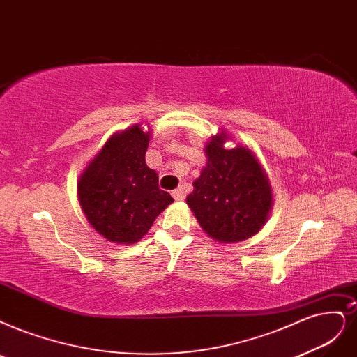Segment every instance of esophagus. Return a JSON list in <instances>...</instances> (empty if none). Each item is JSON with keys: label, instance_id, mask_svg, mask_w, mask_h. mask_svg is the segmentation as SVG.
<instances>
[{"label": "esophagus", "instance_id": "1", "mask_svg": "<svg viewBox=\"0 0 357 357\" xmlns=\"http://www.w3.org/2000/svg\"><path fill=\"white\" fill-rule=\"evenodd\" d=\"M172 197H174L176 202H182L185 199V191H183V188H178L175 191H172Z\"/></svg>", "mask_w": 357, "mask_h": 357}]
</instances>
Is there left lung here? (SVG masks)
Segmentation results:
<instances>
[{
    "label": "left lung",
    "instance_id": "1",
    "mask_svg": "<svg viewBox=\"0 0 357 357\" xmlns=\"http://www.w3.org/2000/svg\"><path fill=\"white\" fill-rule=\"evenodd\" d=\"M227 135L206 145L207 166L194 181L187 203L202 228L220 243L253 236L266 222L272 206L269 181L253 153L245 147L227 150Z\"/></svg>",
    "mask_w": 357,
    "mask_h": 357
}]
</instances>
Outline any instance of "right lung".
Segmentation results:
<instances>
[{"label":"right lung","mask_w":357,"mask_h":357,"mask_svg":"<svg viewBox=\"0 0 357 357\" xmlns=\"http://www.w3.org/2000/svg\"><path fill=\"white\" fill-rule=\"evenodd\" d=\"M150 134L139 125L113 135L77 183L86 219L112 243L139 241L154 219L174 202L158 188V176L145 165Z\"/></svg>","instance_id":"add662e5"}]
</instances>
